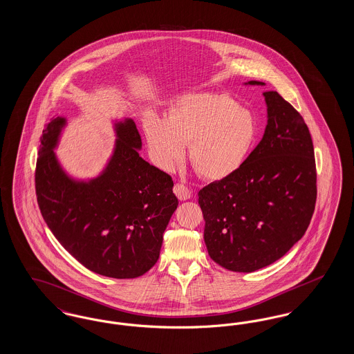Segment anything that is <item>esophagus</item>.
I'll return each instance as SVG.
<instances>
[{
  "label": "esophagus",
  "mask_w": 354,
  "mask_h": 354,
  "mask_svg": "<svg viewBox=\"0 0 354 354\" xmlns=\"http://www.w3.org/2000/svg\"><path fill=\"white\" fill-rule=\"evenodd\" d=\"M174 194L178 196L179 201H187L191 198V191L188 189V187H185L182 183H178L174 187Z\"/></svg>",
  "instance_id": "1"
}]
</instances>
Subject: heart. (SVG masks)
Instances as JSON below:
<instances>
[{
	"label": "heart",
	"mask_w": 354,
	"mask_h": 354,
	"mask_svg": "<svg viewBox=\"0 0 354 354\" xmlns=\"http://www.w3.org/2000/svg\"><path fill=\"white\" fill-rule=\"evenodd\" d=\"M145 133L153 163L171 169L185 156L208 180H220L241 166L256 138L252 114L227 94H192L169 110L165 120L149 118Z\"/></svg>",
	"instance_id": "1"
}]
</instances>
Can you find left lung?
I'll return each instance as SVG.
<instances>
[{
    "label": "left lung",
    "instance_id": "left-lung-1",
    "mask_svg": "<svg viewBox=\"0 0 354 354\" xmlns=\"http://www.w3.org/2000/svg\"><path fill=\"white\" fill-rule=\"evenodd\" d=\"M264 97L268 123L260 143L234 174L199 191L208 254L232 272H253L283 257L303 237L316 205L308 126L277 91Z\"/></svg>",
    "mask_w": 354,
    "mask_h": 354
}]
</instances>
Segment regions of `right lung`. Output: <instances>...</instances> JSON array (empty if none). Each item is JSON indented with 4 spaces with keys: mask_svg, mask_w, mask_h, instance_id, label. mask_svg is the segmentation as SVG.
Segmentation results:
<instances>
[{
    "mask_svg": "<svg viewBox=\"0 0 354 354\" xmlns=\"http://www.w3.org/2000/svg\"><path fill=\"white\" fill-rule=\"evenodd\" d=\"M66 119L42 131L35 166V194L53 235L91 272L135 279L159 259L163 234L178 199L169 174L139 156L142 139L133 119L115 124V150L101 175L88 182L68 178L54 149Z\"/></svg>",
    "mask_w": 354,
    "mask_h": 354,
    "instance_id": "1",
    "label": "right lung"
}]
</instances>
